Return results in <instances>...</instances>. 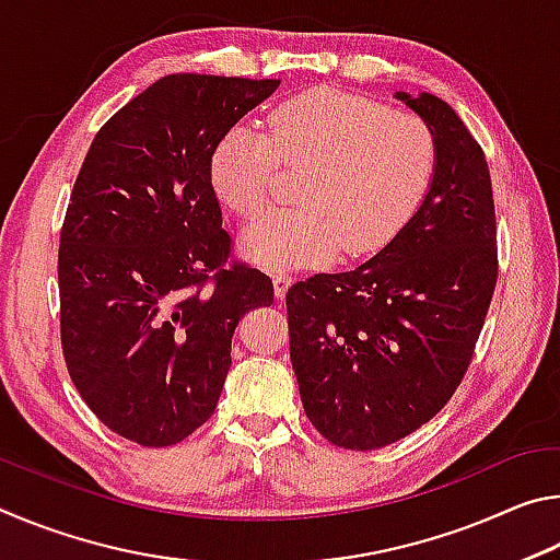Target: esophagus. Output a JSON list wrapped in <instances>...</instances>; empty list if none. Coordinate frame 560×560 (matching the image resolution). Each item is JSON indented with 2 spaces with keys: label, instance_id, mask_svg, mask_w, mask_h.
Returning a JSON list of instances; mask_svg holds the SVG:
<instances>
[{
  "label": "esophagus",
  "instance_id": "esophagus-1",
  "mask_svg": "<svg viewBox=\"0 0 560 560\" xmlns=\"http://www.w3.org/2000/svg\"><path fill=\"white\" fill-rule=\"evenodd\" d=\"M271 281H273V293H277V299H283V296H287L289 287L293 283V277L287 271H273Z\"/></svg>",
  "mask_w": 560,
  "mask_h": 560
}]
</instances>
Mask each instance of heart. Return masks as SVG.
<instances>
[{
    "label": "heart",
    "instance_id": "1",
    "mask_svg": "<svg viewBox=\"0 0 560 560\" xmlns=\"http://www.w3.org/2000/svg\"><path fill=\"white\" fill-rule=\"evenodd\" d=\"M283 173H303L299 207L254 222L244 252L264 267H318L343 252L371 257L412 220L438 170V138L415 113L336 89L283 101L267 130L240 122L212 150V187L242 220L277 197Z\"/></svg>",
    "mask_w": 560,
    "mask_h": 560
}]
</instances>
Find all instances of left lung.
Wrapping results in <instances>:
<instances>
[{
  "label": "left lung",
  "instance_id": "1",
  "mask_svg": "<svg viewBox=\"0 0 560 560\" xmlns=\"http://www.w3.org/2000/svg\"><path fill=\"white\" fill-rule=\"evenodd\" d=\"M438 138L430 192L395 240L353 271L287 293L303 410L343 450H381L430 422L471 363L499 277L485 150L432 93H395Z\"/></svg>",
  "mask_w": 560,
  "mask_h": 560
}]
</instances>
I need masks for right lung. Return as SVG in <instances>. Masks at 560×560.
Instances as JSON below:
<instances>
[{
    "label": "right lung",
    "instance_id": "1",
    "mask_svg": "<svg viewBox=\"0 0 560 560\" xmlns=\"http://www.w3.org/2000/svg\"><path fill=\"white\" fill-rule=\"evenodd\" d=\"M277 79L170 73L96 132L59 244L61 348L98 420L170 447L210 420L267 273L232 259L210 160Z\"/></svg>",
    "mask_w": 560,
    "mask_h": 560
}]
</instances>
